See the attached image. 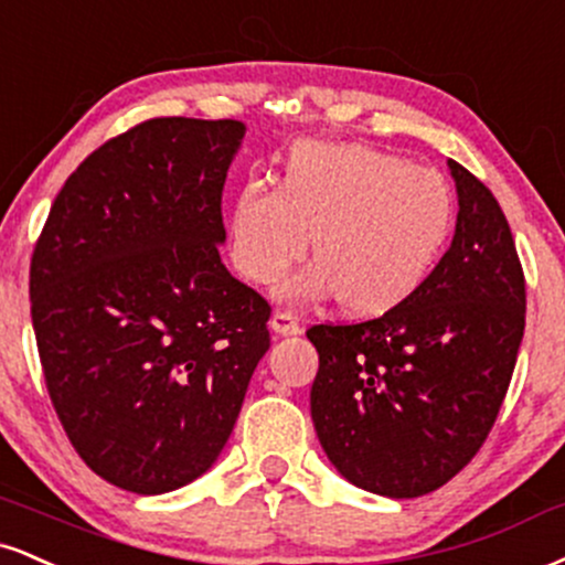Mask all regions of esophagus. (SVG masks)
<instances>
[{
  "label": "esophagus",
  "instance_id": "34e87169",
  "mask_svg": "<svg viewBox=\"0 0 565 565\" xmlns=\"http://www.w3.org/2000/svg\"><path fill=\"white\" fill-rule=\"evenodd\" d=\"M270 329H274L278 337H295V334H300L302 326L295 316H291V312L276 310L274 318H270Z\"/></svg>",
  "mask_w": 565,
  "mask_h": 565
}]
</instances>
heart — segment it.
Masks as SVG:
<instances>
[{
  "mask_svg": "<svg viewBox=\"0 0 565 565\" xmlns=\"http://www.w3.org/2000/svg\"><path fill=\"white\" fill-rule=\"evenodd\" d=\"M452 228L445 179L365 145L300 141L281 186L249 179L231 205V260L253 284H274L302 260L316 234L318 260L278 287L287 302L339 297L360 316L405 302L431 274Z\"/></svg>",
  "mask_w": 565,
  "mask_h": 565,
  "instance_id": "obj_1",
  "label": "heart"
}]
</instances>
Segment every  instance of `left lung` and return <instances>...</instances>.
I'll return each mask as SVG.
<instances>
[{
	"instance_id": "obj_1",
	"label": "left lung",
	"mask_w": 565,
	"mask_h": 565,
	"mask_svg": "<svg viewBox=\"0 0 565 565\" xmlns=\"http://www.w3.org/2000/svg\"><path fill=\"white\" fill-rule=\"evenodd\" d=\"M458 192L450 249L382 318L318 323L310 416L344 479L384 498L447 484L494 426L526 318V281L492 192L447 160Z\"/></svg>"
}]
</instances>
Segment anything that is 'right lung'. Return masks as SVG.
Returning a JSON list of instances; mask_svg holds the SVG:
<instances>
[{
	"instance_id": "right-lung-1",
	"label": "right lung",
	"mask_w": 565,
	"mask_h": 565,
	"mask_svg": "<svg viewBox=\"0 0 565 565\" xmlns=\"http://www.w3.org/2000/svg\"><path fill=\"white\" fill-rule=\"evenodd\" d=\"M242 120L152 118L94 149L31 257L60 424L97 477L162 494L221 455L270 348V305L221 263Z\"/></svg>"
}]
</instances>
